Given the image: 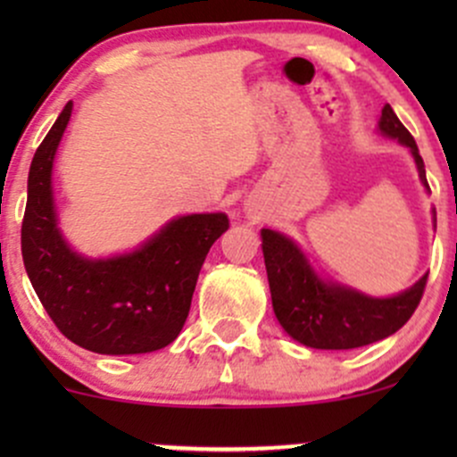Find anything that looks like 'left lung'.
Here are the masks:
<instances>
[{
	"mask_svg": "<svg viewBox=\"0 0 457 457\" xmlns=\"http://www.w3.org/2000/svg\"><path fill=\"white\" fill-rule=\"evenodd\" d=\"M378 130L382 137L409 147L420 183L428 190L425 161L389 104L382 108ZM261 238L274 314L280 327L305 347L356 349L386 338L411 318L425 292L428 274L394 296H370L343 283L322 278L305 252L287 234L261 229Z\"/></svg>",
	"mask_w": 457,
	"mask_h": 457,
	"instance_id": "1",
	"label": "left lung"
}]
</instances>
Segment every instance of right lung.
<instances>
[{"label":"right lung","mask_w":457,"mask_h":457,"mask_svg":"<svg viewBox=\"0 0 457 457\" xmlns=\"http://www.w3.org/2000/svg\"><path fill=\"white\" fill-rule=\"evenodd\" d=\"M72 101L32 156L21 256L41 305L68 340L105 356L163 349L181 334L207 252L229 228L207 212L168 220L126 254L90 258L68 245L53 192L57 147Z\"/></svg>","instance_id":"add662e5"}]
</instances>
